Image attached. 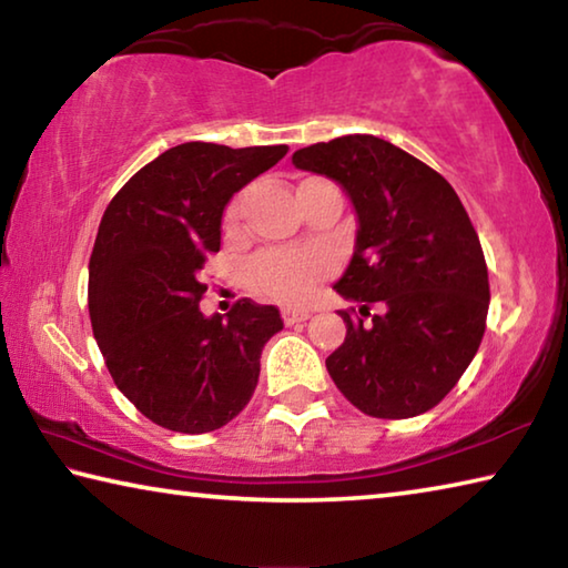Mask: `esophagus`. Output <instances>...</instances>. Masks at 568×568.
Instances as JSON below:
<instances>
[{
	"label": "esophagus",
	"instance_id": "obj_1",
	"mask_svg": "<svg viewBox=\"0 0 568 568\" xmlns=\"http://www.w3.org/2000/svg\"><path fill=\"white\" fill-rule=\"evenodd\" d=\"M311 318V313L307 311H293V307H285L283 311V323L285 325H295V323H303Z\"/></svg>",
	"mask_w": 568,
	"mask_h": 568
}]
</instances>
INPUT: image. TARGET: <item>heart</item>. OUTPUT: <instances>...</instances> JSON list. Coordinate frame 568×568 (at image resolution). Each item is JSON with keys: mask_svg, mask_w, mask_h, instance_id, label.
Instances as JSON below:
<instances>
[{"mask_svg": "<svg viewBox=\"0 0 568 568\" xmlns=\"http://www.w3.org/2000/svg\"><path fill=\"white\" fill-rule=\"evenodd\" d=\"M240 217V197L225 207V227L233 230ZM331 263L318 250L307 247H271L257 253L245 267L250 291L265 301L283 305H301L311 301L318 285L328 277Z\"/></svg>", "mask_w": 568, "mask_h": 568, "instance_id": "obj_1", "label": "heart"}]
</instances>
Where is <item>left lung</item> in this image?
<instances>
[{"label": "left lung", "instance_id": "left-lung-1", "mask_svg": "<svg viewBox=\"0 0 568 568\" xmlns=\"http://www.w3.org/2000/svg\"><path fill=\"white\" fill-rule=\"evenodd\" d=\"M293 165L338 180L358 213L335 291L361 313L341 311L348 333L325 358L333 383L365 416H420L464 376L486 331L488 267L464 203L434 168L373 134L303 148Z\"/></svg>", "mask_w": 568, "mask_h": 568}]
</instances>
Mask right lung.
I'll list each match as a JSON object with an SVG mask.
<instances>
[{
  "label": "right lung",
  "instance_id": "add662e5",
  "mask_svg": "<svg viewBox=\"0 0 568 568\" xmlns=\"http://www.w3.org/2000/svg\"><path fill=\"white\" fill-rule=\"evenodd\" d=\"M285 155L287 145L185 142L134 172L104 210L90 255L92 333L114 386L162 428L210 434L253 398L281 313L240 297L225 321L205 318L203 267L227 200Z\"/></svg>",
  "mask_w": 568,
  "mask_h": 568
}]
</instances>
